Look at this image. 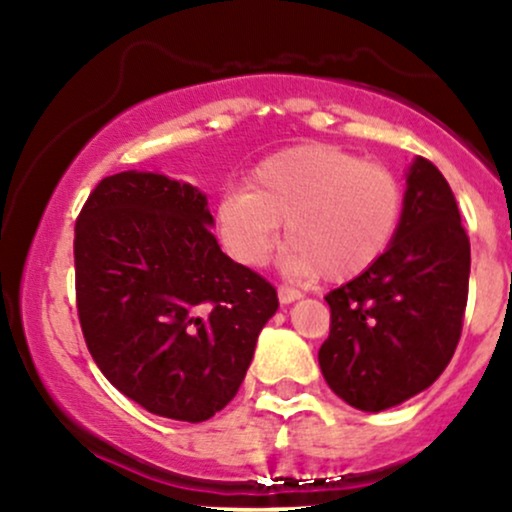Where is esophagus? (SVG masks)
Returning a JSON list of instances; mask_svg holds the SVG:
<instances>
[{"label": "esophagus", "instance_id": "esophagus-1", "mask_svg": "<svg viewBox=\"0 0 512 512\" xmlns=\"http://www.w3.org/2000/svg\"><path fill=\"white\" fill-rule=\"evenodd\" d=\"M276 296H279V303H281V305H289V303L298 301V298H301V291L289 289V286H279V291H276Z\"/></svg>", "mask_w": 512, "mask_h": 512}]
</instances>
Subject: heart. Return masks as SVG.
Segmentation results:
<instances>
[{"instance_id": "obj_1", "label": "heart", "mask_w": 512, "mask_h": 512, "mask_svg": "<svg viewBox=\"0 0 512 512\" xmlns=\"http://www.w3.org/2000/svg\"><path fill=\"white\" fill-rule=\"evenodd\" d=\"M402 216L404 187L390 168L337 146L305 144L257 163L245 192H223L214 228L238 264L264 267L286 226L291 274L346 284L390 252Z\"/></svg>"}]
</instances>
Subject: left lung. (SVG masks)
<instances>
[{"label": "left lung", "instance_id": "8db88e82", "mask_svg": "<svg viewBox=\"0 0 512 512\" xmlns=\"http://www.w3.org/2000/svg\"><path fill=\"white\" fill-rule=\"evenodd\" d=\"M469 238L448 180L416 156L387 255L325 296L320 370L346 404L383 411L431 387L455 354L469 289Z\"/></svg>", "mask_w": 512, "mask_h": 512}]
</instances>
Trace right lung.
<instances>
[{"mask_svg": "<svg viewBox=\"0 0 512 512\" xmlns=\"http://www.w3.org/2000/svg\"><path fill=\"white\" fill-rule=\"evenodd\" d=\"M207 195L161 173L96 185L74 228L76 310L93 361L122 395L199 424L236 397L274 286L221 252Z\"/></svg>", "mask_w": 512, "mask_h": 512, "instance_id": "right-lung-1", "label": "right lung"}]
</instances>
